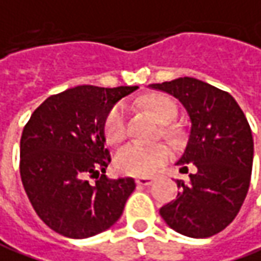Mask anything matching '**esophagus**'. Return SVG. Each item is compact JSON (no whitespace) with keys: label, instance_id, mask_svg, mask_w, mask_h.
<instances>
[{"label":"esophagus","instance_id":"1","mask_svg":"<svg viewBox=\"0 0 261 261\" xmlns=\"http://www.w3.org/2000/svg\"><path fill=\"white\" fill-rule=\"evenodd\" d=\"M153 182H154L153 177H147V176H140V177H137V184L141 185V186H150Z\"/></svg>","mask_w":261,"mask_h":261}]
</instances>
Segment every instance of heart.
Instances as JSON below:
<instances>
[{
	"mask_svg": "<svg viewBox=\"0 0 261 261\" xmlns=\"http://www.w3.org/2000/svg\"><path fill=\"white\" fill-rule=\"evenodd\" d=\"M141 105L153 114L160 122L172 121L176 117V103L162 94L148 95L141 99ZM165 133L172 134L175 128L165 125ZM105 137L110 143L118 144L127 137V108L124 103H117L108 113L103 124ZM172 147L166 143L143 146L137 143L127 144L115 154V167L124 175H151L172 158Z\"/></svg>",
	"mask_w": 261,
	"mask_h": 261,
	"instance_id": "1",
	"label": "heart"
}]
</instances>
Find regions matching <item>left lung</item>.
I'll list each match as a JSON object with an SVG mask.
<instances>
[{
	"label": "left lung",
	"mask_w": 261,
	"mask_h": 261,
	"mask_svg": "<svg viewBox=\"0 0 261 261\" xmlns=\"http://www.w3.org/2000/svg\"><path fill=\"white\" fill-rule=\"evenodd\" d=\"M150 88L184 103L192 127L176 165L185 173L189 163L196 167L189 182L176 180L180 192L160 215L184 236L211 237L232 222L248 192L254 154L250 124L228 92L199 79L185 76Z\"/></svg>",
	"instance_id": "obj_1"
}]
</instances>
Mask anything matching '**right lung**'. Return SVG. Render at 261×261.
<instances>
[{"label": "right lung", "instance_id": "add662e5", "mask_svg": "<svg viewBox=\"0 0 261 261\" xmlns=\"http://www.w3.org/2000/svg\"><path fill=\"white\" fill-rule=\"evenodd\" d=\"M136 89L75 86L49 96L24 125V191L40 220L60 236L86 238L108 229L136 189L133 177L105 175L111 156L103 133L111 108Z\"/></svg>", "mask_w": 261, "mask_h": 261}]
</instances>
